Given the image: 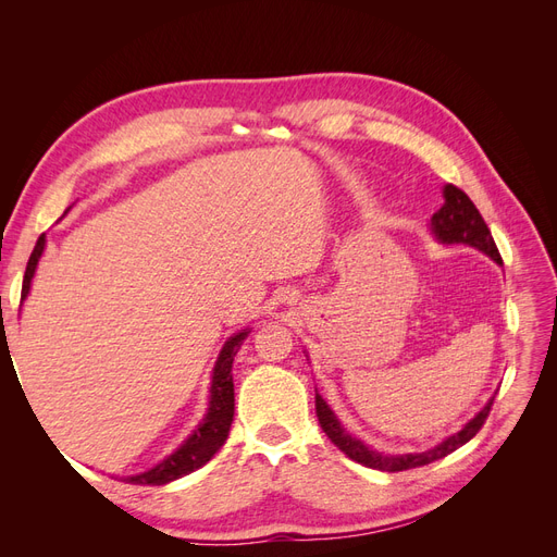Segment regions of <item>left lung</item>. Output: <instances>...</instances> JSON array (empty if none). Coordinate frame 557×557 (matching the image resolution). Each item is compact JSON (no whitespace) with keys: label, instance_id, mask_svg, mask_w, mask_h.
Returning a JSON list of instances; mask_svg holds the SVG:
<instances>
[{"label":"left lung","instance_id":"left-lung-1","mask_svg":"<svg viewBox=\"0 0 557 557\" xmlns=\"http://www.w3.org/2000/svg\"><path fill=\"white\" fill-rule=\"evenodd\" d=\"M444 207L432 215V230L436 234V239H442L444 244H467L474 246L479 250H483L485 256H491L495 262L502 264V256L495 246V239L491 230H487L485 221L481 218L479 209L471 201L458 185L448 183L444 188ZM493 399L485 404V407L479 411V416L458 432L448 436L446 442H442L440 446H434L432 450L425 453H409V455H397V458H387V455H379L376 450H369L362 442H358L356 436H350L344 432L342 423L336 420V416L330 411V407L325 404V399L315 393V416L318 423L323 428V432L330 436L332 444L339 448L342 453H346L350 460H356L364 467L372 469H381V471H404V469H416L430 465L434 460L446 458L448 453L458 450L460 446H465L471 436H476V432L483 428L487 413H491Z\"/></svg>","mask_w":557,"mask_h":557}]
</instances>
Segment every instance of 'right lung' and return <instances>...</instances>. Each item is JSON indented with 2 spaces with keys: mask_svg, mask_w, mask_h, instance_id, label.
Masks as SVG:
<instances>
[{
  "mask_svg": "<svg viewBox=\"0 0 557 557\" xmlns=\"http://www.w3.org/2000/svg\"><path fill=\"white\" fill-rule=\"evenodd\" d=\"M44 244H46V237L41 234V237L37 239L35 250H32V256L27 260L21 299H25L27 293H29V283H32V276H35L37 262H39L41 252H44ZM246 334L248 332L244 330L237 336H232V339L221 350V358H218L215 369H213L211 401H209V413L205 418V423H201L193 432L190 440L185 442L176 453H172L170 458L162 460L158 467H153L150 471H146V474L129 476L127 481L139 483V485H164V483H170L174 479L190 474V471L199 469L201 465H207L215 455V450L225 444L227 434H230L232 418H234L232 362H234V356H237L242 342L246 339Z\"/></svg>",
  "mask_w": 557,
  "mask_h": 557,
  "instance_id": "1",
  "label": "right lung"
}]
</instances>
